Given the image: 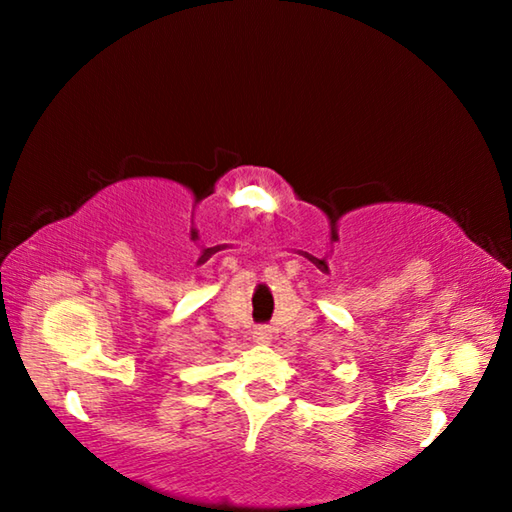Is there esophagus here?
<instances>
[{
    "label": "esophagus",
    "instance_id": "34e87169",
    "mask_svg": "<svg viewBox=\"0 0 512 512\" xmlns=\"http://www.w3.org/2000/svg\"><path fill=\"white\" fill-rule=\"evenodd\" d=\"M253 339L257 343H268V339H271V329H268L266 325H257L253 329Z\"/></svg>",
    "mask_w": 512,
    "mask_h": 512
}]
</instances>
